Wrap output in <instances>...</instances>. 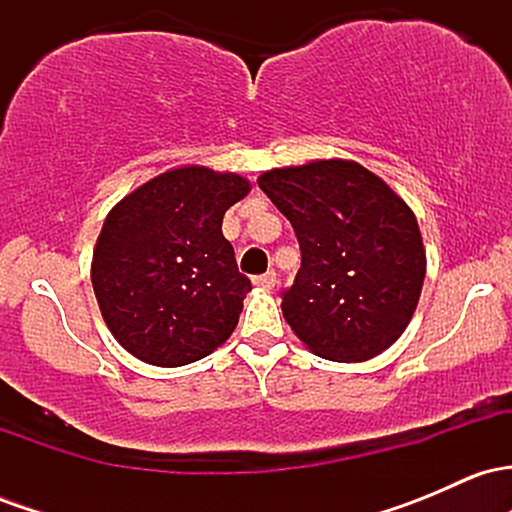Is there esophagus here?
<instances>
[{
	"mask_svg": "<svg viewBox=\"0 0 512 512\" xmlns=\"http://www.w3.org/2000/svg\"><path fill=\"white\" fill-rule=\"evenodd\" d=\"M274 284H276V272H272V269H269V272H264V274H260V276H255V286L257 289H274Z\"/></svg>",
	"mask_w": 512,
	"mask_h": 512,
	"instance_id": "34e87169",
	"label": "esophagus"
}]
</instances>
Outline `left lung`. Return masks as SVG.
Listing matches in <instances>:
<instances>
[{
	"instance_id": "8db88e82",
	"label": "left lung",
	"mask_w": 512,
	"mask_h": 512,
	"mask_svg": "<svg viewBox=\"0 0 512 512\" xmlns=\"http://www.w3.org/2000/svg\"><path fill=\"white\" fill-rule=\"evenodd\" d=\"M257 182L301 245V269L281 291L291 330L330 361L383 354L407 330L424 286L414 211L354 161L274 168Z\"/></svg>"
}]
</instances>
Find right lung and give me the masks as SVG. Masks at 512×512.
<instances>
[{"label":"right lung","instance_id":"right-lung-1","mask_svg":"<svg viewBox=\"0 0 512 512\" xmlns=\"http://www.w3.org/2000/svg\"><path fill=\"white\" fill-rule=\"evenodd\" d=\"M248 180L175 168L110 211L91 281L105 325L132 356L175 368L209 356L236 330L250 279L221 223Z\"/></svg>","mask_w":512,"mask_h":512}]
</instances>
